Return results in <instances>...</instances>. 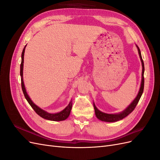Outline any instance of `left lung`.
<instances>
[{"label": "left lung", "mask_w": 160, "mask_h": 160, "mask_svg": "<svg viewBox=\"0 0 160 160\" xmlns=\"http://www.w3.org/2000/svg\"><path fill=\"white\" fill-rule=\"evenodd\" d=\"M138 50V53L140 57V60H141L142 62V82H141V85H140V88L138 92V94L137 95L136 98L134 99V100L132 101V103L129 105L128 107L124 109L123 111L118 113H115V114H109V113H105L102 112V111H99L97 107L95 106V103H93V106H94V109H95V113L96 117L98 118L99 120L102 121V122H118V121L122 120V119L125 118V117L132 112V111L134 110V109L136 107L137 104L138 103L139 101L141 98V97L142 95V93L143 92V88H144V63H143V61L142 59V54H141V51H140L139 48L138 47V45H136Z\"/></svg>", "instance_id": "left-lung-1"}]
</instances>
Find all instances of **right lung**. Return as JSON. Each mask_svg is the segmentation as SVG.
I'll return each mask as SVG.
<instances>
[{"mask_svg": "<svg viewBox=\"0 0 160 160\" xmlns=\"http://www.w3.org/2000/svg\"><path fill=\"white\" fill-rule=\"evenodd\" d=\"M25 47H24V49L22 52V55H21V70H20V75L21 77V87H22V90L23 92V94L25 97V99L28 101V103H29V105L31 106V108L34 109V111L35 112L41 116V118H44L45 119L48 120H51V121H54V122H60V121H63L65 120L66 119L68 118V117L70 115L71 113V110L72 108V99L69 102V105L67 106V107L63 109L60 112L55 113H48L46 111L42 109L39 107H38L37 105H35L32 102V101L31 99L29 98V96L27 94V92L26 91V88L25 84H24V81H23V63H24V54H25Z\"/></svg>", "mask_w": 160, "mask_h": 160, "instance_id": "right-lung-1", "label": "right lung"}]
</instances>
